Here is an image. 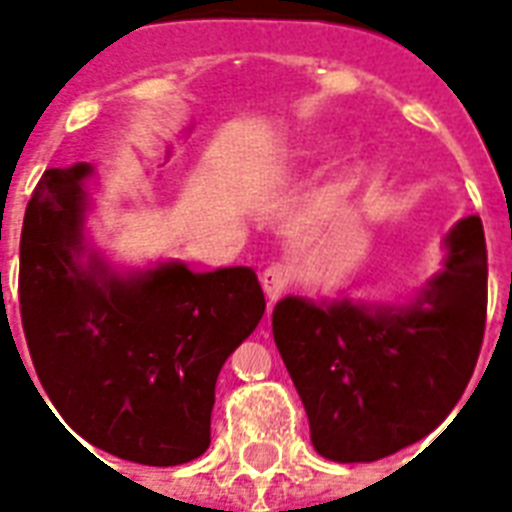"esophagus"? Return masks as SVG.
Masks as SVG:
<instances>
[{
    "mask_svg": "<svg viewBox=\"0 0 512 512\" xmlns=\"http://www.w3.org/2000/svg\"><path fill=\"white\" fill-rule=\"evenodd\" d=\"M260 281H263L265 297H268L271 303H276V300H279V297L287 292L292 276H289L287 265L273 263V265H268V268H265L263 276H260Z\"/></svg>",
    "mask_w": 512,
    "mask_h": 512,
    "instance_id": "esophagus-1",
    "label": "esophagus"
}]
</instances>
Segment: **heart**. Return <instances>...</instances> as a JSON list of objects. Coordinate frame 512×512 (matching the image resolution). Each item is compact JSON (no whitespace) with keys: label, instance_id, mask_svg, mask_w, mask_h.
I'll return each instance as SVG.
<instances>
[{"label":"heart","instance_id":"heart-1","mask_svg":"<svg viewBox=\"0 0 512 512\" xmlns=\"http://www.w3.org/2000/svg\"><path fill=\"white\" fill-rule=\"evenodd\" d=\"M329 148V143L327 140H311V143H305V146H297V148H292V151H289L287 154V159L289 162H313V159H319L321 154H324V151H327Z\"/></svg>","mask_w":512,"mask_h":512}]
</instances>
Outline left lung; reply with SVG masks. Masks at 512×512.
Masks as SVG:
<instances>
[{
    "label": "left lung",
    "mask_w": 512,
    "mask_h": 512,
    "mask_svg": "<svg viewBox=\"0 0 512 512\" xmlns=\"http://www.w3.org/2000/svg\"><path fill=\"white\" fill-rule=\"evenodd\" d=\"M444 249V268L404 303L289 295L273 308V340L321 457L396 454L433 433L468 388L486 324L481 217H462Z\"/></svg>",
    "instance_id": "8db88e82"
}]
</instances>
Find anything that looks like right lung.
<instances>
[{"instance_id": "right-lung-1", "label": "right lung", "mask_w": 512, "mask_h": 512, "mask_svg": "<svg viewBox=\"0 0 512 512\" xmlns=\"http://www.w3.org/2000/svg\"><path fill=\"white\" fill-rule=\"evenodd\" d=\"M95 167L47 170L20 233V319L52 406L84 441L170 468L207 452L225 358L265 313L255 271H119L87 241ZM47 404V401H44Z\"/></svg>"}]
</instances>
